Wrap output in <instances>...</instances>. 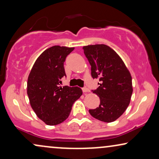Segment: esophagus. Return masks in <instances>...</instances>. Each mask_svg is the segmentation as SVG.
<instances>
[{
	"label": "esophagus",
	"mask_w": 159,
	"mask_h": 159,
	"mask_svg": "<svg viewBox=\"0 0 159 159\" xmlns=\"http://www.w3.org/2000/svg\"><path fill=\"white\" fill-rule=\"evenodd\" d=\"M82 90H83L84 92H89V89H88L86 86H84V88H82Z\"/></svg>",
	"instance_id": "obj_1"
}]
</instances>
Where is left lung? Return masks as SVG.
I'll list each match as a JSON object with an SVG mask.
<instances>
[{
  "instance_id": "8db88e82",
  "label": "left lung",
  "mask_w": 159,
  "mask_h": 159,
  "mask_svg": "<svg viewBox=\"0 0 159 159\" xmlns=\"http://www.w3.org/2000/svg\"><path fill=\"white\" fill-rule=\"evenodd\" d=\"M91 65V75L99 78V86L92 90L100 98L98 108L89 109L93 117L105 122L115 121L124 113L130 101L133 87L132 78L119 55L103 45L83 47Z\"/></svg>"
}]
</instances>
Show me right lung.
Instances as JSON below:
<instances>
[{"mask_svg": "<svg viewBox=\"0 0 159 159\" xmlns=\"http://www.w3.org/2000/svg\"><path fill=\"white\" fill-rule=\"evenodd\" d=\"M74 48L55 45L36 60L28 78L27 94L37 116L48 125L61 123L69 116L74 102L81 96V88L60 86L66 76L64 62Z\"/></svg>", "mask_w": 159, "mask_h": 159, "instance_id": "obj_1", "label": "right lung"}]
</instances>
